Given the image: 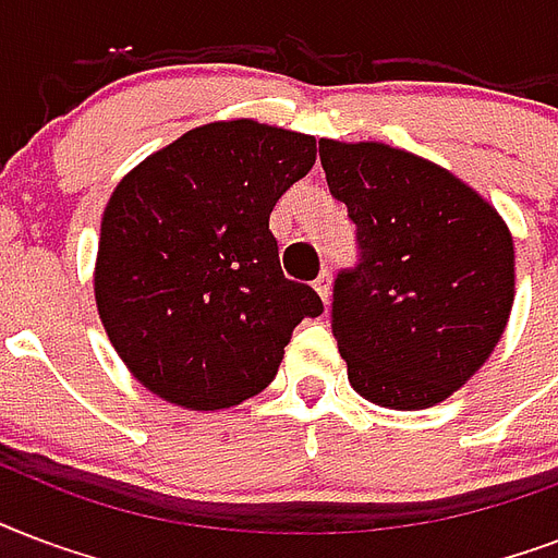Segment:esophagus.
Here are the masks:
<instances>
[{"instance_id": "34e87169", "label": "esophagus", "mask_w": 558, "mask_h": 558, "mask_svg": "<svg viewBox=\"0 0 558 558\" xmlns=\"http://www.w3.org/2000/svg\"><path fill=\"white\" fill-rule=\"evenodd\" d=\"M314 291H317L319 300H323L328 305V300H331V276L319 274L317 282H314Z\"/></svg>"}]
</instances>
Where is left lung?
I'll list each match as a JSON object with an SVG mask.
<instances>
[{
	"label": "left lung",
	"instance_id": "1",
	"mask_svg": "<svg viewBox=\"0 0 558 558\" xmlns=\"http://www.w3.org/2000/svg\"><path fill=\"white\" fill-rule=\"evenodd\" d=\"M319 162L361 250L331 302L349 384L381 408H434L489 361L507 328L509 227L472 185L410 150L319 140Z\"/></svg>",
	"mask_w": 558,
	"mask_h": 558
}]
</instances>
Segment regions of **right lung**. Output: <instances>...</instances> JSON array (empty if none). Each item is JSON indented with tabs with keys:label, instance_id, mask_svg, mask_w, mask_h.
<instances>
[{
	"label": "right lung",
	"instance_id": "right-lung-1",
	"mask_svg": "<svg viewBox=\"0 0 558 558\" xmlns=\"http://www.w3.org/2000/svg\"><path fill=\"white\" fill-rule=\"evenodd\" d=\"M314 159V136L232 119L183 133L116 185L95 305L154 396L235 408L274 381L293 328L323 314L314 288L284 279L270 232L276 201Z\"/></svg>",
	"mask_w": 558,
	"mask_h": 558
}]
</instances>
